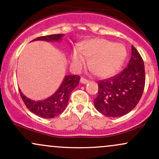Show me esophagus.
<instances>
[{"label": "esophagus", "instance_id": "34e87169", "mask_svg": "<svg viewBox=\"0 0 159 159\" xmlns=\"http://www.w3.org/2000/svg\"><path fill=\"white\" fill-rule=\"evenodd\" d=\"M80 82H81V84H87L89 82V80L86 79L84 78H81V80H80Z\"/></svg>", "mask_w": 159, "mask_h": 159}]
</instances>
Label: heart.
Instances as JSON below:
<instances>
[{"label":"heart","instance_id":"heart-1","mask_svg":"<svg viewBox=\"0 0 159 159\" xmlns=\"http://www.w3.org/2000/svg\"><path fill=\"white\" fill-rule=\"evenodd\" d=\"M126 56L123 44L102 38L86 40L72 53V62L79 69L89 60V66L99 78L112 76L119 70Z\"/></svg>","mask_w":159,"mask_h":159}]
</instances>
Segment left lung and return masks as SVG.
<instances>
[{
  "mask_svg": "<svg viewBox=\"0 0 159 159\" xmlns=\"http://www.w3.org/2000/svg\"><path fill=\"white\" fill-rule=\"evenodd\" d=\"M145 86V69L141 56L132 45V57L120 73L98 82V92L94 106L106 116L125 115L139 102Z\"/></svg>",
  "mask_w": 159,
  "mask_h": 159,
  "instance_id": "left-lung-1",
  "label": "left lung"
}]
</instances>
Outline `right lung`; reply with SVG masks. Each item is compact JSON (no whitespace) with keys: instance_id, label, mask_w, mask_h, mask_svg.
<instances>
[{"instance_id":"right-lung-1","label":"right lung","mask_w":159,"mask_h":159,"mask_svg":"<svg viewBox=\"0 0 159 159\" xmlns=\"http://www.w3.org/2000/svg\"><path fill=\"white\" fill-rule=\"evenodd\" d=\"M63 34H54L39 36L32 41L43 40L47 42L61 41ZM80 77L78 75H66L58 90L50 97L41 101H34L30 99L21 93H19L26 107L34 114L42 118H53L63 112L68 105L71 92L78 85Z\"/></svg>"}]
</instances>
